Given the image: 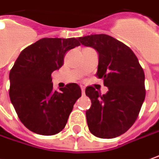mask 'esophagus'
Masks as SVG:
<instances>
[{
    "instance_id": "1",
    "label": "esophagus",
    "mask_w": 159,
    "mask_h": 159,
    "mask_svg": "<svg viewBox=\"0 0 159 159\" xmlns=\"http://www.w3.org/2000/svg\"><path fill=\"white\" fill-rule=\"evenodd\" d=\"M80 88H81L82 94H85V89H86V87H85V86H80Z\"/></svg>"
}]
</instances>
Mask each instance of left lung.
Here are the masks:
<instances>
[{
    "label": "left lung",
    "instance_id": "1",
    "mask_svg": "<svg viewBox=\"0 0 159 159\" xmlns=\"http://www.w3.org/2000/svg\"><path fill=\"white\" fill-rule=\"evenodd\" d=\"M79 40L98 52L95 75L108 88L102 95L93 87L86 88L92 102L86 112L88 129L100 138L119 137L136 122L144 101L143 70L131 49L108 35H90Z\"/></svg>",
    "mask_w": 159,
    "mask_h": 159
}]
</instances>
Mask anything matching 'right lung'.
Listing matches in <instances>:
<instances>
[{
    "label": "right lung",
    "instance_id": "obj_1",
    "mask_svg": "<svg viewBox=\"0 0 159 159\" xmlns=\"http://www.w3.org/2000/svg\"><path fill=\"white\" fill-rule=\"evenodd\" d=\"M77 38H42L22 50L9 72V97L22 124L43 136L60 132L81 96L76 83L53 90L52 73L64 65Z\"/></svg>",
    "mask_w": 159,
    "mask_h": 159
}]
</instances>
